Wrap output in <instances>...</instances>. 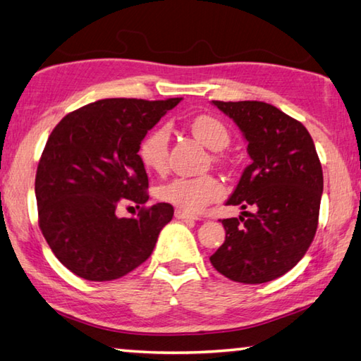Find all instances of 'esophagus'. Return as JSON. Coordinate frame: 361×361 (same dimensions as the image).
I'll return each mask as SVG.
<instances>
[{"instance_id":"esophagus-1","label":"esophagus","mask_w":361,"mask_h":361,"mask_svg":"<svg viewBox=\"0 0 361 361\" xmlns=\"http://www.w3.org/2000/svg\"><path fill=\"white\" fill-rule=\"evenodd\" d=\"M175 218L176 219H199V218L189 215V213L183 212V210H175Z\"/></svg>"}]
</instances>
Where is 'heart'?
I'll return each mask as SVG.
<instances>
[{
	"label": "heart",
	"instance_id": "obj_1",
	"mask_svg": "<svg viewBox=\"0 0 361 361\" xmlns=\"http://www.w3.org/2000/svg\"><path fill=\"white\" fill-rule=\"evenodd\" d=\"M192 135L213 151L224 149L231 142V133L223 121L215 116L200 114L189 124ZM140 159L143 166L154 172H162L169 157V130L156 127L140 145ZM223 194V185L212 175L178 176L159 189L162 200L186 213H199L207 205L215 202Z\"/></svg>",
	"mask_w": 361,
	"mask_h": 361
}]
</instances>
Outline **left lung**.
<instances>
[{
	"label": "left lung",
	"instance_id": "left-lung-1",
	"mask_svg": "<svg viewBox=\"0 0 361 361\" xmlns=\"http://www.w3.org/2000/svg\"><path fill=\"white\" fill-rule=\"evenodd\" d=\"M213 105L239 126L252 157L226 204L255 212L223 219L226 239L210 261L234 282H271L295 267L314 240L323 192L320 159L307 129L279 108L264 102Z\"/></svg>",
	"mask_w": 361,
	"mask_h": 361
}]
</instances>
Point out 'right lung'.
Returning <instances> with one entry per match:
<instances>
[{"label":"right lung","mask_w":361,"mask_h":361,"mask_svg":"<svg viewBox=\"0 0 361 361\" xmlns=\"http://www.w3.org/2000/svg\"><path fill=\"white\" fill-rule=\"evenodd\" d=\"M181 99H105L75 109L54 127L35 178L38 223L57 259L92 282L116 280L149 258L173 216L166 202L146 207L148 175L140 145ZM133 202L135 219H119Z\"/></svg>","instance_id":"add662e5"}]
</instances>
